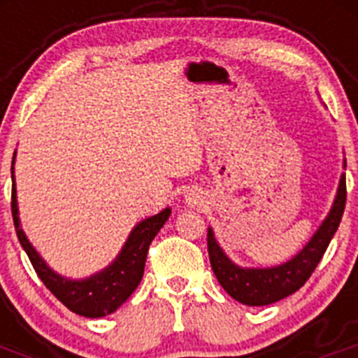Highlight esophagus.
<instances>
[{"label":"esophagus","mask_w":358,"mask_h":358,"mask_svg":"<svg viewBox=\"0 0 358 358\" xmlns=\"http://www.w3.org/2000/svg\"><path fill=\"white\" fill-rule=\"evenodd\" d=\"M188 201H189V202H192V204H195V199H194V197H189V199H188Z\"/></svg>","instance_id":"34e87169"}]
</instances>
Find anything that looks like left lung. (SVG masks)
<instances>
[{
    "label": "left lung",
    "instance_id": "left-lung-1",
    "mask_svg": "<svg viewBox=\"0 0 358 358\" xmlns=\"http://www.w3.org/2000/svg\"><path fill=\"white\" fill-rule=\"evenodd\" d=\"M346 206V176L341 177L339 192L334 208L317 233L312 236L301 252L292 260L273 268H240L215 242L213 231L208 229V252L210 264L218 283L233 299L249 306H264L276 303L301 289L327 252L328 243L339 227Z\"/></svg>",
    "mask_w": 358,
    "mask_h": 358
}]
</instances>
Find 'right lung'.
<instances>
[{
  "instance_id": "right-lung-1",
  "label": "right lung",
  "mask_w": 358,
  "mask_h": 358,
  "mask_svg": "<svg viewBox=\"0 0 358 358\" xmlns=\"http://www.w3.org/2000/svg\"><path fill=\"white\" fill-rule=\"evenodd\" d=\"M10 204L19 243L23 245L24 252L30 258L37 276L66 308L78 315H84V317H103L107 314H113L118 306L127 301L129 296L134 292L136 287L140 285L141 278H143L145 262H147L152 240L170 217V208H166L154 217L145 218L143 222L134 227L115 264L109 265L102 273L87 278V280L71 281L53 273L52 268L41 260V256L37 255L36 249L31 248L28 238L24 236L23 229L19 227L14 176H12Z\"/></svg>"
}]
</instances>
